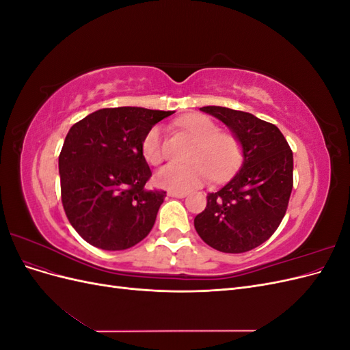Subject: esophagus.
Returning a JSON list of instances; mask_svg holds the SVG:
<instances>
[{"label": "esophagus", "mask_w": 350, "mask_h": 350, "mask_svg": "<svg viewBox=\"0 0 350 350\" xmlns=\"http://www.w3.org/2000/svg\"><path fill=\"white\" fill-rule=\"evenodd\" d=\"M169 197H175V198H184L187 197V193H176V191H169L167 193Z\"/></svg>", "instance_id": "1"}]
</instances>
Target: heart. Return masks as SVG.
Segmentation results:
<instances>
[{
    "label": "heart",
    "mask_w": 350,
    "mask_h": 350,
    "mask_svg": "<svg viewBox=\"0 0 350 350\" xmlns=\"http://www.w3.org/2000/svg\"><path fill=\"white\" fill-rule=\"evenodd\" d=\"M178 126L194 146L187 154V165H166L154 175V183L169 191L187 193L203 185L208 178L220 183L234 174L242 161V144L232 133L219 126L206 115H189ZM142 153L150 165L163 161V135L161 126H152L142 142Z\"/></svg>",
    "instance_id": "heart-1"
}]
</instances>
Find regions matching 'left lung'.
Returning a JSON list of instances; mask_svg holds the SVG:
<instances>
[{
  "label": "left lung",
  "instance_id": "8db88e82",
  "mask_svg": "<svg viewBox=\"0 0 350 350\" xmlns=\"http://www.w3.org/2000/svg\"><path fill=\"white\" fill-rule=\"evenodd\" d=\"M234 133L243 162L237 175L216 193L194 219L200 238L221 252H247L266 242L284 217L293 187V154L274 124L252 113L203 107Z\"/></svg>",
  "mask_w": 350,
  "mask_h": 350
}]
</instances>
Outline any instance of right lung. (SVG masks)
<instances>
[{"label": "right lung", "mask_w": 350, "mask_h": 350, "mask_svg": "<svg viewBox=\"0 0 350 350\" xmlns=\"http://www.w3.org/2000/svg\"><path fill=\"white\" fill-rule=\"evenodd\" d=\"M172 113L105 108L70 129L58 159L61 200L71 226L90 245L120 251L149 235L166 191L144 188L152 171L142 142Z\"/></svg>", "instance_id": "1"}]
</instances>
